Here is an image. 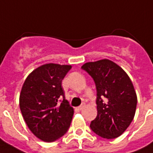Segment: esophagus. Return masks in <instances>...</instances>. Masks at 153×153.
<instances>
[{"mask_svg": "<svg viewBox=\"0 0 153 153\" xmlns=\"http://www.w3.org/2000/svg\"><path fill=\"white\" fill-rule=\"evenodd\" d=\"M85 104L83 103V104H81V106H79V107H78V109H79V110H82V109L85 108Z\"/></svg>", "mask_w": 153, "mask_h": 153, "instance_id": "34e87169", "label": "esophagus"}]
</instances>
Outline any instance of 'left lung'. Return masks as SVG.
<instances>
[{
    "instance_id": "1",
    "label": "left lung",
    "mask_w": 153,
    "mask_h": 153,
    "mask_svg": "<svg viewBox=\"0 0 153 153\" xmlns=\"http://www.w3.org/2000/svg\"><path fill=\"white\" fill-rule=\"evenodd\" d=\"M81 68L93 77L96 85L98 114L91 121V130L103 139L117 138L135 114L137 94L132 81L120 66L107 59L85 63Z\"/></svg>"
}]
</instances>
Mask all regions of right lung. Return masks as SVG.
<instances>
[{
	"label": "right lung",
	"instance_id": "add662e5",
	"mask_svg": "<svg viewBox=\"0 0 153 153\" xmlns=\"http://www.w3.org/2000/svg\"><path fill=\"white\" fill-rule=\"evenodd\" d=\"M71 68V65L45 63L34 69L22 86L19 107L23 117L31 132L42 141L59 139L71 125L74 110L61 86Z\"/></svg>",
	"mask_w": 153,
	"mask_h": 153
}]
</instances>
